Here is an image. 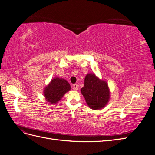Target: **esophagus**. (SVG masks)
Wrapping results in <instances>:
<instances>
[{
    "label": "esophagus",
    "instance_id": "34e87169",
    "mask_svg": "<svg viewBox=\"0 0 155 155\" xmlns=\"http://www.w3.org/2000/svg\"><path fill=\"white\" fill-rule=\"evenodd\" d=\"M78 85H77V84H74V85H73V88L74 89L75 91H77L78 90Z\"/></svg>",
    "mask_w": 155,
    "mask_h": 155
}]
</instances>
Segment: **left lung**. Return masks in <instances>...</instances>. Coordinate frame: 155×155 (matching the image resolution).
Segmentation results:
<instances>
[{"instance_id":"8db88e82","label":"left lung","mask_w":155,"mask_h":155,"mask_svg":"<svg viewBox=\"0 0 155 155\" xmlns=\"http://www.w3.org/2000/svg\"><path fill=\"white\" fill-rule=\"evenodd\" d=\"M88 107L94 110L104 108L110 99V91L105 81L101 80L94 74H88L81 89Z\"/></svg>"}]
</instances>
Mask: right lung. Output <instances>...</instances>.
<instances>
[{"label":"right lung","mask_w":155,"mask_h":155,"mask_svg":"<svg viewBox=\"0 0 155 155\" xmlns=\"http://www.w3.org/2000/svg\"><path fill=\"white\" fill-rule=\"evenodd\" d=\"M70 88L71 87L67 80L59 78H54L45 88L44 96L48 102L52 104H57Z\"/></svg>","instance_id":"right-lung-1"}]
</instances>
